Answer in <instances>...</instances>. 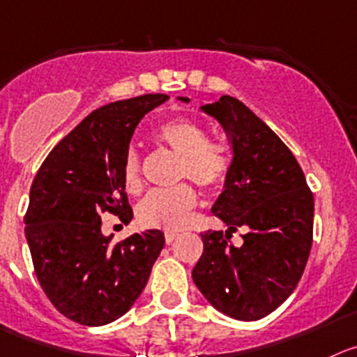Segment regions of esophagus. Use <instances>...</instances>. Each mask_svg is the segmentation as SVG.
Returning a JSON list of instances; mask_svg holds the SVG:
<instances>
[{"instance_id": "esophagus-1", "label": "esophagus", "mask_w": 357, "mask_h": 357, "mask_svg": "<svg viewBox=\"0 0 357 357\" xmlns=\"http://www.w3.org/2000/svg\"><path fill=\"white\" fill-rule=\"evenodd\" d=\"M176 238H178L176 232H165V243H172Z\"/></svg>"}]
</instances>
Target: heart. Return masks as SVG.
<instances>
[{"label": "heart", "mask_w": 357, "mask_h": 357, "mask_svg": "<svg viewBox=\"0 0 357 357\" xmlns=\"http://www.w3.org/2000/svg\"><path fill=\"white\" fill-rule=\"evenodd\" d=\"M155 137L179 155L176 178L192 179L199 186L215 190L225 183L231 172V156L227 148L208 139V132L197 121L176 118L156 128ZM121 178L128 194L142 190V160L135 149L123 156ZM195 190L186 183L169 190H153L137 206L139 224L149 229L178 231L186 224L197 206Z\"/></svg>", "instance_id": "1"}]
</instances>
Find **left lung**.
Returning a JSON list of instances; mask_svg holds the SVG:
<instances>
[{
    "label": "left lung",
    "instance_id": "left-lung-1",
    "mask_svg": "<svg viewBox=\"0 0 357 357\" xmlns=\"http://www.w3.org/2000/svg\"><path fill=\"white\" fill-rule=\"evenodd\" d=\"M201 111L224 126L232 146L231 172L211 208L229 229L202 232L192 278L218 312L259 321L292 294L305 271L314 194L291 149L245 103L224 95ZM239 227L243 245L234 247L230 236Z\"/></svg>",
    "mask_w": 357,
    "mask_h": 357
}]
</instances>
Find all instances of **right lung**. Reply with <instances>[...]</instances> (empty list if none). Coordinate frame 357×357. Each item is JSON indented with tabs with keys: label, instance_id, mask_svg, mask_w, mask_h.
Here are the masks:
<instances>
[{
	"label": "right lung",
	"instance_id": "1",
	"mask_svg": "<svg viewBox=\"0 0 357 357\" xmlns=\"http://www.w3.org/2000/svg\"><path fill=\"white\" fill-rule=\"evenodd\" d=\"M167 95L135 96L93 111L43 160L29 190L26 239L36 278L58 312L82 326L125 315L141 296L165 239L162 231L111 245L105 211L133 218L121 178L139 121Z\"/></svg>",
	"mask_w": 357,
	"mask_h": 357
}]
</instances>
